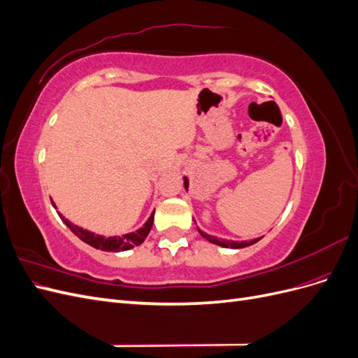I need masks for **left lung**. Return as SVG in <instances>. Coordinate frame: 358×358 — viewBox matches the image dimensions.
<instances>
[{"label":"left lung","instance_id":"8db88e82","mask_svg":"<svg viewBox=\"0 0 358 358\" xmlns=\"http://www.w3.org/2000/svg\"><path fill=\"white\" fill-rule=\"evenodd\" d=\"M183 185H185V189H188V179L187 178H185V182H183ZM199 233L204 237V239H208L210 243H215V245H218V246H224V248H234V249L251 246V245L257 243L259 239H262V237H259V239H254V241H249V242H246V241H243V242H234V241H225V239H218V237H215V236H209V234L203 233L200 229H199Z\"/></svg>","mask_w":358,"mask_h":358}]
</instances>
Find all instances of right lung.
<instances>
[{
    "label": "right lung",
    "instance_id": "obj_1",
    "mask_svg": "<svg viewBox=\"0 0 358 358\" xmlns=\"http://www.w3.org/2000/svg\"><path fill=\"white\" fill-rule=\"evenodd\" d=\"M53 206H55V204H53ZM61 218H62L64 222H66L69 229L79 237L80 241L91 245L95 249H101V251H109V252L127 251V249H131L134 246H138L140 243H143L145 239L148 237V234H149V231H150V229H152V224H154V213H152L149 216V220L146 221V224L142 227V229H138L134 233H128V234H124V236L104 237V236H100V234L91 233L88 230H83L78 225H73L69 220L64 218V216H61Z\"/></svg>",
    "mask_w": 358,
    "mask_h": 358
}]
</instances>
